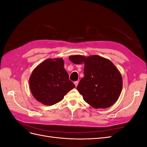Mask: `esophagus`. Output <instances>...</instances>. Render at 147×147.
Returning a JSON list of instances; mask_svg holds the SVG:
<instances>
[{
    "instance_id": "esophagus-1",
    "label": "esophagus",
    "mask_w": 147,
    "mask_h": 147,
    "mask_svg": "<svg viewBox=\"0 0 147 147\" xmlns=\"http://www.w3.org/2000/svg\"><path fill=\"white\" fill-rule=\"evenodd\" d=\"M74 84H75V86H76V87L77 86V85H78V81H75V82H74Z\"/></svg>"
}]
</instances>
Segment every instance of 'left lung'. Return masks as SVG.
Returning <instances> with one entry per match:
<instances>
[{
  "instance_id": "left-lung-1",
  "label": "left lung",
  "mask_w": 147,
  "mask_h": 147,
  "mask_svg": "<svg viewBox=\"0 0 147 147\" xmlns=\"http://www.w3.org/2000/svg\"><path fill=\"white\" fill-rule=\"evenodd\" d=\"M69 59L76 64H84V77L77 90L86 102L95 109H105L117 102L123 81L121 74L112 62L98 55L71 56Z\"/></svg>"
}]
</instances>
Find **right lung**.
I'll list each match as a JSON object with an SVG mask.
<instances>
[{"mask_svg":"<svg viewBox=\"0 0 147 147\" xmlns=\"http://www.w3.org/2000/svg\"><path fill=\"white\" fill-rule=\"evenodd\" d=\"M31 92L38 101L53 105L75 87L70 81L61 58L48 59L35 68L29 79Z\"/></svg>","mask_w":147,"mask_h":147,"instance_id":"1","label":"right lung"}]
</instances>
